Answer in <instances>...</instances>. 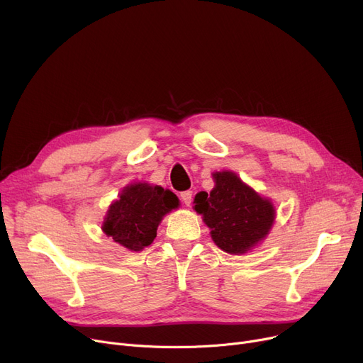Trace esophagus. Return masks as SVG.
Listing matches in <instances>:
<instances>
[{
  "instance_id": "34e87169",
  "label": "esophagus",
  "mask_w": 363,
  "mask_h": 363,
  "mask_svg": "<svg viewBox=\"0 0 363 363\" xmlns=\"http://www.w3.org/2000/svg\"><path fill=\"white\" fill-rule=\"evenodd\" d=\"M181 200L185 203V206H189L193 201V191H182L181 193Z\"/></svg>"
}]
</instances>
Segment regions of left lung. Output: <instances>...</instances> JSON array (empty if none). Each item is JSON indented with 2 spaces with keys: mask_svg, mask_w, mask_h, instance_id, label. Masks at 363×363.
<instances>
[{
  "mask_svg": "<svg viewBox=\"0 0 363 363\" xmlns=\"http://www.w3.org/2000/svg\"><path fill=\"white\" fill-rule=\"evenodd\" d=\"M211 196L194 199L196 212L211 228L218 247L230 255H242L268 235L275 219L274 206L262 199L233 172H216Z\"/></svg>",
  "mask_w": 363,
  "mask_h": 363,
  "instance_id": "obj_1",
  "label": "left lung"
}]
</instances>
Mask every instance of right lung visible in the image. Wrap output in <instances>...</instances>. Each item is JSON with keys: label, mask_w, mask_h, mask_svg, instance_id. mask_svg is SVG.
I'll use <instances>...</instances> for the list:
<instances>
[{"label": "right lung", "mask_w": 363, "mask_h": 363, "mask_svg": "<svg viewBox=\"0 0 363 363\" xmlns=\"http://www.w3.org/2000/svg\"><path fill=\"white\" fill-rule=\"evenodd\" d=\"M178 204V197L159 185H129L110 206L103 231L126 249L140 252L156 238L162 218Z\"/></svg>", "instance_id": "1"}]
</instances>
